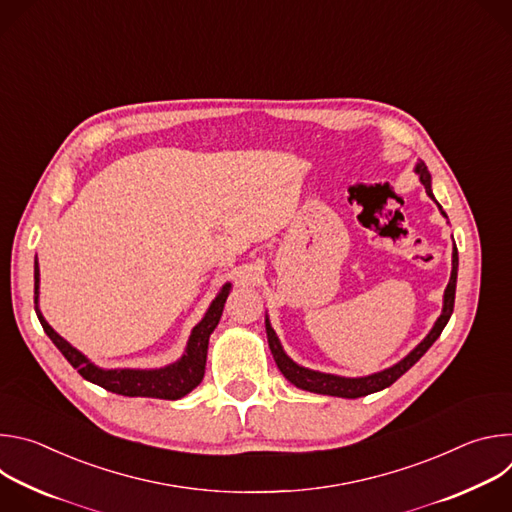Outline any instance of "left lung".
Listing matches in <instances>:
<instances>
[{"instance_id": "left-lung-1", "label": "left lung", "mask_w": 512, "mask_h": 512, "mask_svg": "<svg viewBox=\"0 0 512 512\" xmlns=\"http://www.w3.org/2000/svg\"><path fill=\"white\" fill-rule=\"evenodd\" d=\"M415 172L419 174V180L421 184L425 186L427 194L433 198L431 194V176L427 172V166L423 162H419L415 166ZM435 200V198H433ZM442 210V206H440ZM442 214L446 216V212L442 210ZM456 279H458V249L454 245V251H452V275H450V283L446 287V294H444V310H442V316L437 318L435 326L431 328V332L423 338V342L413 348L401 362H397L395 367L391 369H385L381 373H375V375H369V377H360V379H346V377H336V375H326V373H318V371H310V369H304L300 367V364H296L294 360H291L273 328L269 326V320H265V326H267V340H269V348L273 352V358L277 362L279 371L283 373V377L294 383L298 389H304V391H310V393H320V395H332V397H346V399H356V397H364V395H371V393H377V391H383L385 387H391L401 375H405L413 364L429 350V346L440 338L442 330L446 328L452 312H454V300H456Z\"/></svg>"}]
</instances>
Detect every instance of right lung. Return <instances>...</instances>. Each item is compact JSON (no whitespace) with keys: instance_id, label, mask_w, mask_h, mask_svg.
<instances>
[{"instance_id":"right-lung-1","label":"right lung","mask_w":512,"mask_h":512,"mask_svg":"<svg viewBox=\"0 0 512 512\" xmlns=\"http://www.w3.org/2000/svg\"><path fill=\"white\" fill-rule=\"evenodd\" d=\"M38 283H40V269L38 259L34 263V304H36V316L48 334V338L54 342V346L64 354V358L79 371V375L111 393L123 395V397H152V399H180L188 395L194 387L200 385L204 377V364H206V350H208V338L212 330L216 328L218 320L223 316V308L229 296L231 283H227L221 294L214 298L210 308L206 310L204 318L194 326L184 356L170 364V367L156 369V371H133V369H119V371H103L95 367L93 362L87 360L85 354H81L77 348H72L62 336H58L44 316L38 310Z\"/></svg>"}]
</instances>
